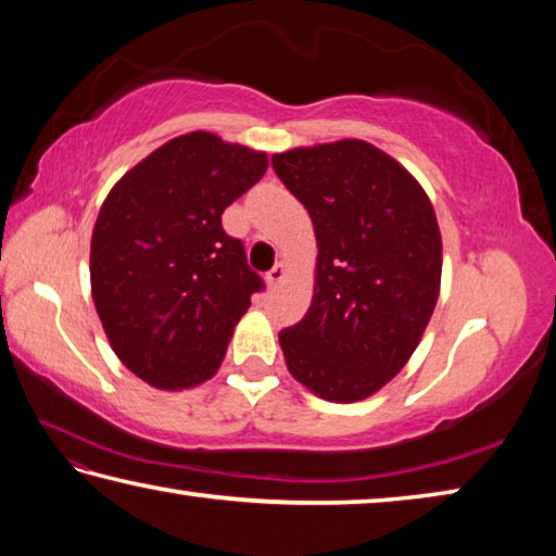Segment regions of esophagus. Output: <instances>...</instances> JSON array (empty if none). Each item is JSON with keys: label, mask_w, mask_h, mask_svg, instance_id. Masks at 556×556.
<instances>
[{"label": "esophagus", "mask_w": 556, "mask_h": 556, "mask_svg": "<svg viewBox=\"0 0 556 556\" xmlns=\"http://www.w3.org/2000/svg\"><path fill=\"white\" fill-rule=\"evenodd\" d=\"M285 277H287V265L285 262H277V265L267 271V285L275 289L281 285V281H285Z\"/></svg>", "instance_id": "obj_1"}]
</instances>
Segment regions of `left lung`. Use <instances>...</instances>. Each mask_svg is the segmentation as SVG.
<instances>
[{"mask_svg": "<svg viewBox=\"0 0 556 556\" xmlns=\"http://www.w3.org/2000/svg\"><path fill=\"white\" fill-rule=\"evenodd\" d=\"M275 174L312 215L314 299L279 333L289 372L328 402H357L409 361L434 314L441 232L407 168L363 139L271 156Z\"/></svg>", "mask_w": 556, "mask_h": 556, "instance_id": "1", "label": "left lung"}]
</instances>
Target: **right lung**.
Listing matches in <instances>:
<instances>
[{
  "label": "right lung",
  "instance_id": "obj_1",
  "mask_svg": "<svg viewBox=\"0 0 556 556\" xmlns=\"http://www.w3.org/2000/svg\"><path fill=\"white\" fill-rule=\"evenodd\" d=\"M267 166L265 152L191 131L129 168L102 203L92 301L112 351L152 388L211 380L250 296L265 287L220 218Z\"/></svg>",
  "mask_w": 556,
  "mask_h": 556
}]
</instances>
